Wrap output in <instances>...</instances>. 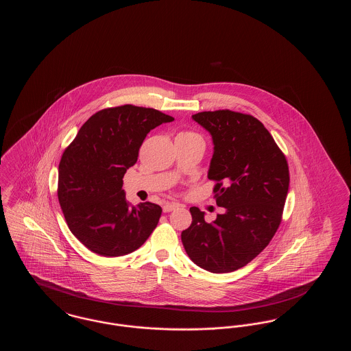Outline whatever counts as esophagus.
<instances>
[{"instance_id": "1", "label": "esophagus", "mask_w": 351, "mask_h": 351, "mask_svg": "<svg viewBox=\"0 0 351 351\" xmlns=\"http://www.w3.org/2000/svg\"><path fill=\"white\" fill-rule=\"evenodd\" d=\"M179 206H182V205L178 204V202H166V204L163 205V212H165V213H169V212L178 209Z\"/></svg>"}]
</instances>
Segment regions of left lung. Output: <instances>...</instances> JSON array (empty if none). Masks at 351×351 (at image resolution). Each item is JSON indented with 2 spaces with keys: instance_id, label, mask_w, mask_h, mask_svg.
Segmentation results:
<instances>
[{
  "instance_id": "1",
  "label": "left lung",
  "mask_w": 351,
  "mask_h": 351,
  "mask_svg": "<svg viewBox=\"0 0 351 351\" xmlns=\"http://www.w3.org/2000/svg\"><path fill=\"white\" fill-rule=\"evenodd\" d=\"M192 119L210 134L208 178L218 182L216 202L225 212L208 223L192 206L182 233L191 261L213 274L246 266L276 233L289 186L283 152L256 118L232 110L201 112Z\"/></svg>"
}]
</instances>
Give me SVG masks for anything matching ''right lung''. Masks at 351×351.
Returning <instances> with one entry per match:
<instances>
[{
    "mask_svg": "<svg viewBox=\"0 0 351 351\" xmlns=\"http://www.w3.org/2000/svg\"><path fill=\"white\" fill-rule=\"evenodd\" d=\"M167 114L133 105L109 108L89 118L59 163L58 197L72 234L102 256L139 249L156 228L162 208L126 200L122 179L136 163L146 135Z\"/></svg>",
    "mask_w": 351,
    "mask_h": 351,
    "instance_id": "add662e5",
    "label": "right lung"
}]
</instances>
